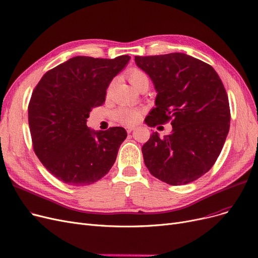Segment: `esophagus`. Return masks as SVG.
Returning <instances> with one entry per match:
<instances>
[{"label": "esophagus", "mask_w": 258, "mask_h": 258, "mask_svg": "<svg viewBox=\"0 0 258 258\" xmlns=\"http://www.w3.org/2000/svg\"><path fill=\"white\" fill-rule=\"evenodd\" d=\"M135 129H136L135 127H127V128H126V130H127V132H128V133H131V132H132L133 130H135Z\"/></svg>", "instance_id": "esophagus-1"}]
</instances>
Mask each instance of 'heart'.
I'll return each instance as SVG.
<instances>
[{
  "label": "heart",
  "instance_id": "b5f03b06",
  "mask_svg": "<svg viewBox=\"0 0 258 258\" xmlns=\"http://www.w3.org/2000/svg\"><path fill=\"white\" fill-rule=\"evenodd\" d=\"M128 77L130 84L136 89L141 82L148 80L145 73L138 69L131 70ZM115 117L119 122L123 123V125H133V123L138 122L141 119V112L137 109L121 107L115 112Z\"/></svg>",
  "mask_w": 258,
  "mask_h": 258
}]
</instances>
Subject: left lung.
Segmentation results:
<instances>
[{
	"label": "left lung",
	"instance_id": "left-lung-1",
	"mask_svg": "<svg viewBox=\"0 0 258 258\" xmlns=\"http://www.w3.org/2000/svg\"><path fill=\"white\" fill-rule=\"evenodd\" d=\"M150 77L157 97L148 126L171 119L172 130L153 132L142 152L152 176L170 185L187 184L208 172L230 130V106L222 81L210 64L183 53L135 57Z\"/></svg>",
	"mask_w": 258,
	"mask_h": 258
}]
</instances>
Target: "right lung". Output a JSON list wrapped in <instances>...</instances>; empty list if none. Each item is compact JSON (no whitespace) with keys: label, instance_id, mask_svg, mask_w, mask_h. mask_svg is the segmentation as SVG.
Wrapping results in <instances>:
<instances>
[{"label":"right lung","instance_id":"obj_1","mask_svg":"<svg viewBox=\"0 0 258 258\" xmlns=\"http://www.w3.org/2000/svg\"><path fill=\"white\" fill-rule=\"evenodd\" d=\"M129 60L128 55L76 56L48 71L35 88L28 105L34 150L58 180L74 186L90 185L114 164L127 131L122 127L95 131L87 119L92 108L104 104L110 82Z\"/></svg>","mask_w":258,"mask_h":258}]
</instances>
